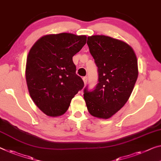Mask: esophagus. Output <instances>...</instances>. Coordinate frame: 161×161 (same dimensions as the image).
I'll return each instance as SVG.
<instances>
[{
  "mask_svg": "<svg viewBox=\"0 0 161 161\" xmlns=\"http://www.w3.org/2000/svg\"><path fill=\"white\" fill-rule=\"evenodd\" d=\"M83 82H84V84H85V85H86V84L87 83V82H88V77H86H86H83Z\"/></svg>",
  "mask_w": 161,
  "mask_h": 161,
  "instance_id": "esophagus-1",
  "label": "esophagus"
}]
</instances>
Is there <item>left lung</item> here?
<instances>
[{"label": "left lung", "mask_w": 161, "mask_h": 161, "mask_svg": "<svg viewBox=\"0 0 161 161\" xmlns=\"http://www.w3.org/2000/svg\"><path fill=\"white\" fill-rule=\"evenodd\" d=\"M89 51L98 67V83L93 91L84 88L89 113L108 119L129 99L138 76L137 57L124 42L104 35L88 36Z\"/></svg>", "instance_id": "obj_1"}]
</instances>
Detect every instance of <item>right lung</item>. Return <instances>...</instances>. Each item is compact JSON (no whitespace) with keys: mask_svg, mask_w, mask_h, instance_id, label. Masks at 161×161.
Returning <instances> with one entry per match:
<instances>
[{"mask_svg":"<svg viewBox=\"0 0 161 161\" xmlns=\"http://www.w3.org/2000/svg\"><path fill=\"white\" fill-rule=\"evenodd\" d=\"M86 39L70 33L49 34L38 39L29 51L27 86L32 100L46 115L65 114L74 96L83 88L73 57L85 45Z\"/></svg>","mask_w":161,"mask_h":161,"instance_id":"obj_1","label":"right lung"}]
</instances>
